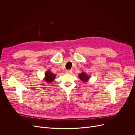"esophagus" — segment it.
I'll list each match as a JSON object with an SVG mask.
<instances>
[{
  "mask_svg": "<svg viewBox=\"0 0 135 135\" xmlns=\"http://www.w3.org/2000/svg\"><path fill=\"white\" fill-rule=\"evenodd\" d=\"M71 73H72V70H71V69L66 70V73H68V74H71Z\"/></svg>",
  "mask_w": 135,
  "mask_h": 135,
  "instance_id": "34e87169",
  "label": "esophagus"
}]
</instances>
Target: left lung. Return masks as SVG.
Instances as JSON below:
<instances>
[{
    "label": "left lung",
    "mask_w": 135,
    "mask_h": 135,
    "mask_svg": "<svg viewBox=\"0 0 135 135\" xmlns=\"http://www.w3.org/2000/svg\"><path fill=\"white\" fill-rule=\"evenodd\" d=\"M79 78L83 81H87L89 79V76L85 73H82L79 75Z\"/></svg>",
    "instance_id": "left-lung-1"
}]
</instances>
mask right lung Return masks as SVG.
I'll return each instance as SVG.
<instances>
[{
  "instance_id": "obj_1",
  "label": "right lung",
  "mask_w": 135,
  "mask_h": 135,
  "mask_svg": "<svg viewBox=\"0 0 135 135\" xmlns=\"http://www.w3.org/2000/svg\"><path fill=\"white\" fill-rule=\"evenodd\" d=\"M45 76H46V79H45V80L48 83L52 82V81L55 79L56 77V75L52 73L50 71H47L46 73Z\"/></svg>"
}]
</instances>
